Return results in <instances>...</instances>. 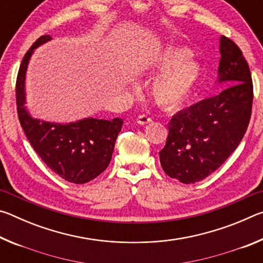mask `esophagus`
Returning <instances> with one entry per match:
<instances>
[{"label": "esophagus", "mask_w": 263, "mask_h": 263, "mask_svg": "<svg viewBox=\"0 0 263 263\" xmlns=\"http://www.w3.org/2000/svg\"><path fill=\"white\" fill-rule=\"evenodd\" d=\"M152 122V118L148 117L147 115H140L139 117L137 118V123L140 124V125H145V124H149Z\"/></svg>", "instance_id": "esophagus-1"}]
</instances>
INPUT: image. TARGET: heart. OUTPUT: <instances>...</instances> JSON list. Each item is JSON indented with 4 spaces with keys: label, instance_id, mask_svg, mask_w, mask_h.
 <instances>
[{
    "label": "heart",
    "instance_id": "heart-1",
    "mask_svg": "<svg viewBox=\"0 0 263 263\" xmlns=\"http://www.w3.org/2000/svg\"><path fill=\"white\" fill-rule=\"evenodd\" d=\"M189 55L190 51L186 48L167 47L155 52L146 61L145 72L153 75L161 73L152 84V95L163 108L180 106L197 83L201 67Z\"/></svg>",
    "mask_w": 263,
    "mask_h": 263
}]
</instances>
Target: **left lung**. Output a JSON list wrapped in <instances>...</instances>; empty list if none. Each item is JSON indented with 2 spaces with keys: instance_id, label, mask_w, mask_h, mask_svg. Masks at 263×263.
<instances>
[{
  "instance_id": "obj_1",
  "label": "left lung",
  "mask_w": 263,
  "mask_h": 263,
  "mask_svg": "<svg viewBox=\"0 0 263 263\" xmlns=\"http://www.w3.org/2000/svg\"><path fill=\"white\" fill-rule=\"evenodd\" d=\"M220 94L181 110L168 123L160 163L168 176L190 184L205 179L226 161L246 133L252 115L253 82L237 44L220 37Z\"/></svg>"
}]
</instances>
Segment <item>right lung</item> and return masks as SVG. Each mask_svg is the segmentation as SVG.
<instances>
[{"instance_id": "1", "label": "right lung", "mask_w": 263, "mask_h": 263, "mask_svg": "<svg viewBox=\"0 0 263 263\" xmlns=\"http://www.w3.org/2000/svg\"><path fill=\"white\" fill-rule=\"evenodd\" d=\"M51 39L48 34L38 38L22 60L16 81L17 114L26 138L46 166L70 183H87L109 166L123 119L90 117L59 124L31 117L24 105L26 69L34 48Z\"/></svg>"}]
</instances>
